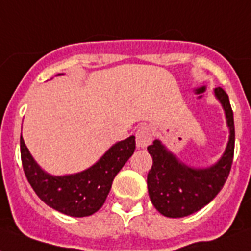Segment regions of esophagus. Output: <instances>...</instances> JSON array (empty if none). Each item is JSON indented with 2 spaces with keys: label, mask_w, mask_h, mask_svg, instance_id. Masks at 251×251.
Returning <instances> with one entry per match:
<instances>
[{
  "label": "esophagus",
  "mask_w": 251,
  "mask_h": 251,
  "mask_svg": "<svg viewBox=\"0 0 251 251\" xmlns=\"http://www.w3.org/2000/svg\"><path fill=\"white\" fill-rule=\"evenodd\" d=\"M135 138H137V147L145 149L152 142V131L147 125H142L137 129Z\"/></svg>",
  "instance_id": "1"
}]
</instances>
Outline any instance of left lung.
<instances>
[{
    "label": "left lung",
    "mask_w": 251,
    "mask_h": 251,
    "mask_svg": "<svg viewBox=\"0 0 251 251\" xmlns=\"http://www.w3.org/2000/svg\"><path fill=\"white\" fill-rule=\"evenodd\" d=\"M229 127V141L216 164L191 168L169 152L159 139L147 147L152 156V168L147 176L151 202L167 218H183L199 211L219 194L229 176L234 153V121L229 98L222 87L215 88Z\"/></svg>",
    "instance_id": "obj_1"
}]
</instances>
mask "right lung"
<instances>
[{
	"label": "right lung",
	"mask_w": 251,
	"mask_h": 251,
	"mask_svg": "<svg viewBox=\"0 0 251 251\" xmlns=\"http://www.w3.org/2000/svg\"><path fill=\"white\" fill-rule=\"evenodd\" d=\"M60 75V74H58ZM135 150V137L117 142L88 169L75 175L52 176L31 156L21 135V157L25 175L37 197L58 212L83 218L101 208L112 182Z\"/></svg>",
	"instance_id": "obj_1"
}]
</instances>
